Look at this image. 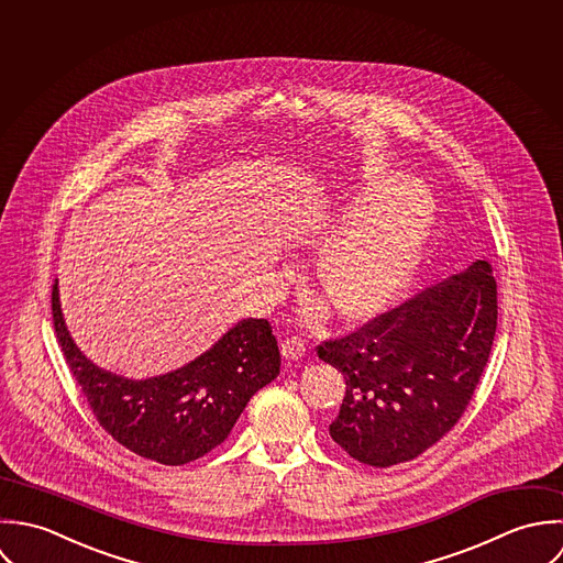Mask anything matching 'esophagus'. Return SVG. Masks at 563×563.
Segmentation results:
<instances>
[{"label":"esophagus","mask_w":563,"mask_h":563,"mask_svg":"<svg viewBox=\"0 0 563 563\" xmlns=\"http://www.w3.org/2000/svg\"><path fill=\"white\" fill-rule=\"evenodd\" d=\"M280 352H283V356H285L287 361H298V358H302V356H305V352H307V343H305L300 338L287 339V341H283Z\"/></svg>","instance_id":"34e87169"}]
</instances>
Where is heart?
Instances as JSON below:
<instances>
[{"instance_id": "b5f03b06", "label": "heart", "mask_w": 563, "mask_h": 563, "mask_svg": "<svg viewBox=\"0 0 563 563\" xmlns=\"http://www.w3.org/2000/svg\"><path fill=\"white\" fill-rule=\"evenodd\" d=\"M435 218L429 191L400 174L372 176L316 228L339 233L318 263V283L339 316L367 320L389 309L418 274Z\"/></svg>"}]
</instances>
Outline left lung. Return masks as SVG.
<instances>
[{
  "label": "left lung",
  "instance_id": "1",
  "mask_svg": "<svg viewBox=\"0 0 563 563\" xmlns=\"http://www.w3.org/2000/svg\"><path fill=\"white\" fill-rule=\"evenodd\" d=\"M487 261L429 287L358 331L318 345L345 378L331 438L352 459L389 467L438 444L467 409L496 335Z\"/></svg>",
  "mask_w": 563,
  "mask_h": 563
}]
</instances>
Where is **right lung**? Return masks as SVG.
Returning a JSON list of instances; mask_svg holds the SVG:
<instances>
[{
    "label": "right lung",
    "mask_w": 563,
    "mask_h": 563,
    "mask_svg": "<svg viewBox=\"0 0 563 563\" xmlns=\"http://www.w3.org/2000/svg\"><path fill=\"white\" fill-rule=\"evenodd\" d=\"M54 331L100 427L121 446L163 465H183L220 446L250 398L280 374L267 320H241L191 363L132 380L91 363L74 343L52 289Z\"/></svg>",
    "instance_id": "right-lung-1"
}]
</instances>
